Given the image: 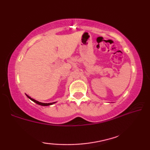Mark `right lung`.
<instances>
[{"label": "right lung", "instance_id": "right-lung-1", "mask_svg": "<svg viewBox=\"0 0 150 150\" xmlns=\"http://www.w3.org/2000/svg\"><path fill=\"white\" fill-rule=\"evenodd\" d=\"M25 95H26V96L28 97V98H29V99H30V100H32V101H34V103H37V104H38V105H42V106H48V105H53V104L56 103V102H53V103H42V102H39V101H38L35 100V99L31 98V97H30L29 96V95H28L27 94H25Z\"/></svg>", "mask_w": 150, "mask_h": 150}]
</instances>
